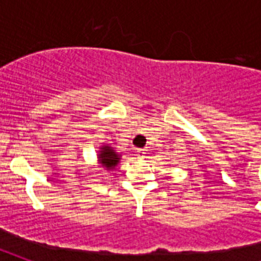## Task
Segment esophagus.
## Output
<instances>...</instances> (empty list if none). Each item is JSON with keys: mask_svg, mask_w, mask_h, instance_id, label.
I'll list each match as a JSON object with an SVG mask.
<instances>
[{"mask_svg": "<svg viewBox=\"0 0 261 261\" xmlns=\"http://www.w3.org/2000/svg\"><path fill=\"white\" fill-rule=\"evenodd\" d=\"M137 155H138V159H143V157L146 155V151L143 150V149H138V150H137Z\"/></svg>", "mask_w": 261, "mask_h": 261, "instance_id": "obj_1", "label": "esophagus"}]
</instances>
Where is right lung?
<instances>
[{
	"label": "right lung",
	"mask_w": 261,
	"mask_h": 261,
	"mask_svg": "<svg viewBox=\"0 0 261 261\" xmlns=\"http://www.w3.org/2000/svg\"><path fill=\"white\" fill-rule=\"evenodd\" d=\"M98 159H100V163H101V167L107 168V169H111L114 168L116 164L119 163V155L114 151V149L110 146H102L100 154H98Z\"/></svg>",
	"instance_id": "add662e5"
}]
</instances>
